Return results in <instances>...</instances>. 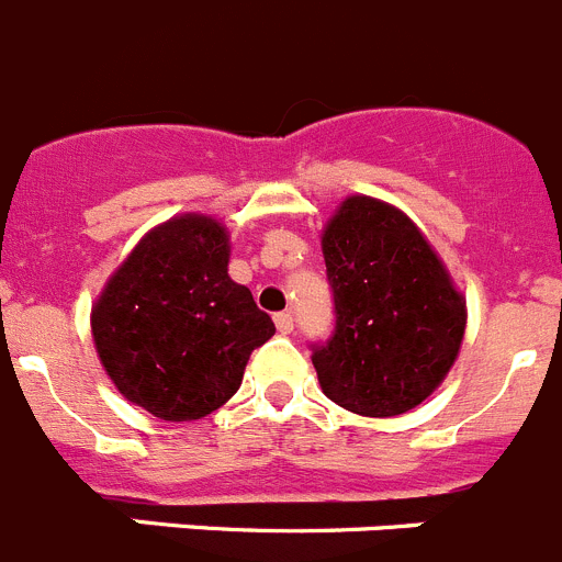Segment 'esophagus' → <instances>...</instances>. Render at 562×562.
Here are the masks:
<instances>
[{
    "instance_id": "obj_1",
    "label": "esophagus",
    "mask_w": 562,
    "mask_h": 562,
    "mask_svg": "<svg viewBox=\"0 0 562 562\" xmlns=\"http://www.w3.org/2000/svg\"><path fill=\"white\" fill-rule=\"evenodd\" d=\"M276 326H278V331H281V335H290L292 331V312H278L276 315Z\"/></svg>"
}]
</instances>
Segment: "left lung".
<instances>
[{
	"instance_id": "obj_1",
	"label": "left lung",
	"mask_w": 562,
	"mask_h": 562,
	"mask_svg": "<svg viewBox=\"0 0 562 562\" xmlns=\"http://www.w3.org/2000/svg\"><path fill=\"white\" fill-rule=\"evenodd\" d=\"M335 331L312 346L321 389L360 416H400L448 376L464 297L419 227L371 196H349L324 231Z\"/></svg>"
}]
</instances>
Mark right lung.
Masks as SVG:
<instances>
[{"mask_svg": "<svg viewBox=\"0 0 562 562\" xmlns=\"http://www.w3.org/2000/svg\"><path fill=\"white\" fill-rule=\"evenodd\" d=\"M227 231L186 213L154 227L92 306V337L114 389L157 419L191 422L238 391L276 324L227 276Z\"/></svg>", "mask_w": 562, "mask_h": 562, "instance_id": "add662e5", "label": "right lung"}]
</instances>
